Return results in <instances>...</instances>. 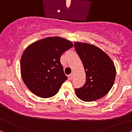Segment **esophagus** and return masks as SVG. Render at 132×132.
Wrapping results in <instances>:
<instances>
[{"mask_svg": "<svg viewBox=\"0 0 132 132\" xmlns=\"http://www.w3.org/2000/svg\"><path fill=\"white\" fill-rule=\"evenodd\" d=\"M68 80H72V78H73L72 75V74H70V75H68Z\"/></svg>", "mask_w": 132, "mask_h": 132, "instance_id": "1", "label": "esophagus"}]
</instances>
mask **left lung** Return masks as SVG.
Listing matches in <instances>:
<instances>
[{
    "instance_id": "left-lung-1",
    "label": "left lung",
    "mask_w": 132,
    "mask_h": 132,
    "mask_svg": "<svg viewBox=\"0 0 132 132\" xmlns=\"http://www.w3.org/2000/svg\"><path fill=\"white\" fill-rule=\"evenodd\" d=\"M74 46L86 75L83 86L75 89L77 96L87 102L100 99L113 85L116 77L114 63L108 54L96 46L75 42Z\"/></svg>"
}]
</instances>
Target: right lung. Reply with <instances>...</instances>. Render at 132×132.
<instances>
[{
    "instance_id": "right-lung-1",
    "label": "right lung",
    "mask_w": 132,
    "mask_h": 132,
    "mask_svg": "<svg viewBox=\"0 0 132 132\" xmlns=\"http://www.w3.org/2000/svg\"><path fill=\"white\" fill-rule=\"evenodd\" d=\"M71 41L59 37L38 40L26 48L21 57L22 80L39 97H52L67 80L60 63L63 52L72 48Z\"/></svg>"
}]
</instances>
